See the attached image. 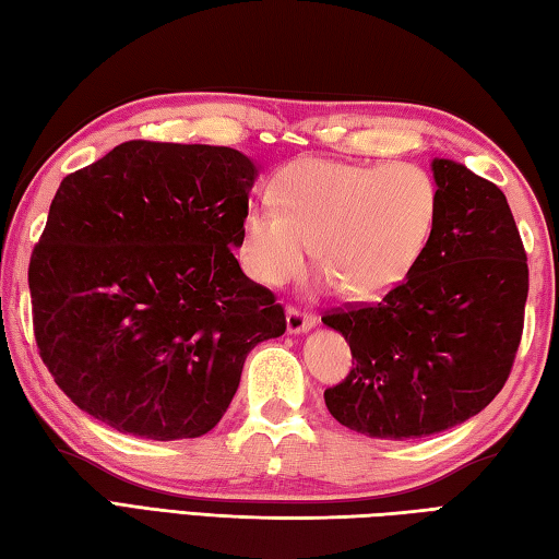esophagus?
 <instances>
[{
  "label": "esophagus",
  "mask_w": 559,
  "mask_h": 559,
  "mask_svg": "<svg viewBox=\"0 0 559 559\" xmlns=\"http://www.w3.org/2000/svg\"><path fill=\"white\" fill-rule=\"evenodd\" d=\"M286 322H288V332L290 334H298V332L312 330L314 317L310 312H305L300 308H295V305H290L288 312H286Z\"/></svg>",
  "instance_id": "esophagus-1"
}]
</instances>
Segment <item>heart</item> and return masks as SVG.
Here are the masks:
<instances>
[{"label": "heart", "mask_w": 559, "mask_h": 559, "mask_svg": "<svg viewBox=\"0 0 559 559\" xmlns=\"http://www.w3.org/2000/svg\"><path fill=\"white\" fill-rule=\"evenodd\" d=\"M273 205H249L237 257L251 281L276 288L314 259L344 293L378 298L419 259L439 211L429 174L412 164L302 157L271 183Z\"/></svg>", "instance_id": "heart-1"}]
</instances>
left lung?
Here are the masks:
<instances>
[{
    "mask_svg": "<svg viewBox=\"0 0 559 559\" xmlns=\"http://www.w3.org/2000/svg\"><path fill=\"white\" fill-rule=\"evenodd\" d=\"M433 179L439 211L407 278L322 317L356 360L324 390L326 409L370 439H424L475 417L521 344L528 259L507 195L451 159H433Z\"/></svg>",
    "mask_w": 559,
    "mask_h": 559,
    "instance_id": "8db88e82",
    "label": "left lung"
}]
</instances>
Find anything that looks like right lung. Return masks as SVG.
<instances>
[{"label": "right lung", "instance_id": "obj_1", "mask_svg": "<svg viewBox=\"0 0 559 559\" xmlns=\"http://www.w3.org/2000/svg\"><path fill=\"white\" fill-rule=\"evenodd\" d=\"M254 177L237 150L128 140L62 179L28 288L38 354L82 412L152 441L223 419L247 354L286 332L233 254Z\"/></svg>", "mask_w": 559, "mask_h": 559}]
</instances>
